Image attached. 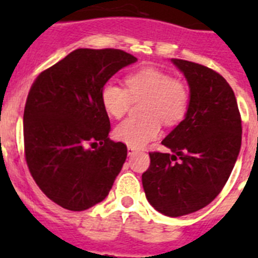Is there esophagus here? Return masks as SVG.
Segmentation results:
<instances>
[{
	"label": "esophagus",
	"instance_id": "esophagus-1",
	"mask_svg": "<svg viewBox=\"0 0 258 258\" xmlns=\"http://www.w3.org/2000/svg\"><path fill=\"white\" fill-rule=\"evenodd\" d=\"M136 152H137V149H134V147H131V146L127 147V155H129V156H132V155L136 154Z\"/></svg>",
	"mask_w": 258,
	"mask_h": 258
}]
</instances>
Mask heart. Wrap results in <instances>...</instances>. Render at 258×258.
Instances as JSON below:
<instances>
[{"instance_id":"obj_1","label":"heart","mask_w":258,"mask_h":258,"mask_svg":"<svg viewBox=\"0 0 258 258\" xmlns=\"http://www.w3.org/2000/svg\"><path fill=\"white\" fill-rule=\"evenodd\" d=\"M126 89L109 81L102 89V104L106 112L120 118L132 101L145 98L141 118H126L115 127V138L131 147H142L159 137L160 120L174 125L186 116L190 104V90L184 81L173 79L165 71L142 68L125 77Z\"/></svg>"}]
</instances>
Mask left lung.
Here are the masks:
<instances>
[{
  "mask_svg": "<svg viewBox=\"0 0 258 258\" xmlns=\"http://www.w3.org/2000/svg\"><path fill=\"white\" fill-rule=\"evenodd\" d=\"M190 88L187 113L163 140L172 154L151 152L142 174L157 212L179 217L207 207L229 179L241 146V120L231 86L208 67L170 59Z\"/></svg>",
  "mask_w": 258,
  "mask_h": 258,
  "instance_id": "left-lung-1",
  "label": "left lung"
}]
</instances>
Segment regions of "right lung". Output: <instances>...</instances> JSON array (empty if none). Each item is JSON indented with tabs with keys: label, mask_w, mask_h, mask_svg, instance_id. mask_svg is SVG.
Returning a JSON list of instances; mask_svg holds the SVG:
<instances>
[{
	"label": "right lung",
	"mask_w": 258,
	"mask_h": 258,
	"mask_svg": "<svg viewBox=\"0 0 258 258\" xmlns=\"http://www.w3.org/2000/svg\"><path fill=\"white\" fill-rule=\"evenodd\" d=\"M136 61L122 50L77 49L32 85L23 116L27 165L41 191L61 208H92L112 188L127 150L108 138L102 89ZM94 144V150L88 147Z\"/></svg>",
	"instance_id": "right-lung-1"
}]
</instances>
